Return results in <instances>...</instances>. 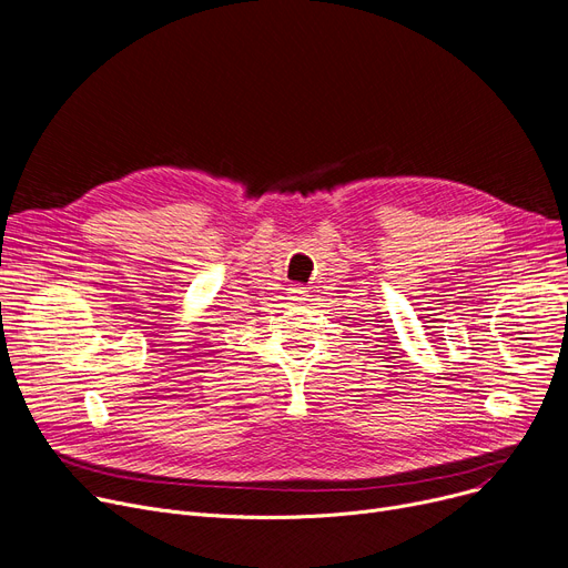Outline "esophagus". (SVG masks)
Returning <instances> with one entry per match:
<instances>
[{"label":"esophagus","mask_w":568,"mask_h":568,"mask_svg":"<svg viewBox=\"0 0 568 568\" xmlns=\"http://www.w3.org/2000/svg\"><path fill=\"white\" fill-rule=\"evenodd\" d=\"M286 298L291 301V305H298V303L307 301V291H305V286L293 284L291 288H286Z\"/></svg>","instance_id":"34e87169"}]
</instances>
